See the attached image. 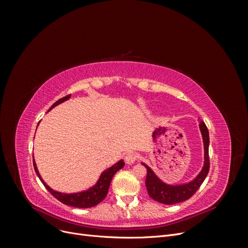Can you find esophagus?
<instances>
[{"instance_id":"1","label":"esophagus","mask_w":248,"mask_h":248,"mask_svg":"<svg viewBox=\"0 0 248 248\" xmlns=\"http://www.w3.org/2000/svg\"><path fill=\"white\" fill-rule=\"evenodd\" d=\"M138 159H139V155L137 153H134V152H129V153H127L125 155V161H126V163L131 164L133 162H136Z\"/></svg>"}]
</instances>
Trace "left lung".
<instances>
[{
	"instance_id": "obj_1",
	"label": "left lung",
	"mask_w": 248,
	"mask_h": 248,
	"mask_svg": "<svg viewBox=\"0 0 248 248\" xmlns=\"http://www.w3.org/2000/svg\"><path fill=\"white\" fill-rule=\"evenodd\" d=\"M200 128L202 134V140H204V147H205V164L202 168L200 175L193 180L192 182L188 184L180 185V186H170L161 182L157 178L152 170L145 166L147 169V177H146V187L150 198H152L154 201L159 202L164 205H174L181 202L184 201L189 200L194 193L205 181V179L209 172L210 169V159H209V131L207 126L204 122L200 124Z\"/></svg>"
}]
</instances>
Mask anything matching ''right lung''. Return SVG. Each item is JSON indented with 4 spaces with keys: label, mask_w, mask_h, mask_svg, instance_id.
<instances>
[{
    "label": "right lung",
    "mask_w": 248,
    "mask_h": 248,
    "mask_svg": "<svg viewBox=\"0 0 248 248\" xmlns=\"http://www.w3.org/2000/svg\"><path fill=\"white\" fill-rule=\"evenodd\" d=\"M70 96H71V94L63 97V98H61V99H59L57 102L52 104L49 109L55 108L56 106H58V104L62 103L63 101L69 99ZM33 164H34V169H35L36 174L39 177L40 181L42 182L44 187H46L51 196H54L58 201L63 202V204H65L67 206H71V207H76V208H91V207L98 205L100 202H102L104 199H106L112 177H114V175L119 170H121L124 167L125 163L123 160H120L118 163L115 164V166H112L111 168L108 169L107 170H104L102 172L99 180H98V182H97V184L95 186H93L92 188H90L84 192H78V193H73V194H65V193H61V192L52 190L50 187L44 183V181L41 179L39 172H38V170H37L34 158H33Z\"/></svg>",
    "instance_id": "1"
}]
</instances>
